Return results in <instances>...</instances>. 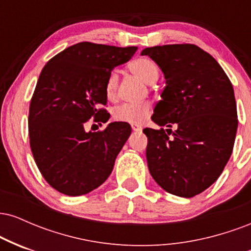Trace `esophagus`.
I'll use <instances>...</instances> for the list:
<instances>
[{"instance_id":"1","label":"esophagus","mask_w":251,"mask_h":251,"mask_svg":"<svg viewBox=\"0 0 251 251\" xmlns=\"http://www.w3.org/2000/svg\"><path fill=\"white\" fill-rule=\"evenodd\" d=\"M132 129H133L134 132H140V131H142V127H140V126H138V125H132Z\"/></svg>"}]
</instances>
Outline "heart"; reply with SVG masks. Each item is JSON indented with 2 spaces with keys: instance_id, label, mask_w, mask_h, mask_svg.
Wrapping results in <instances>:
<instances>
[{
  "instance_id": "obj_1",
  "label": "heart",
  "mask_w": 251,
  "mask_h": 251,
  "mask_svg": "<svg viewBox=\"0 0 251 251\" xmlns=\"http://www.w3.org/2000/svg\"><path fill=\"white\" fill-rule=\"evenodd\" d=\"M128 70L135 76L142 79L144 82L149 83V85L153 83L158 79V76H159L158 66L155 65L153 60L146 56H140L132 60L128 65ZM118 81H119V77H118L117 72H111L107 76L105 85V92L108 99L116 97ZM150 113H151V105L149 102L135 103V105L124 103V105L118 106V107L113 109L112 116H113V119L117 120V122L132 124V125H140L150 116Z\"/></svg>"
}]
</instances>
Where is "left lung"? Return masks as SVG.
<instances>
[{
  "label": "left lung",
  "mask_w": 251,
  "mask_h": 251,
  "mask_svg": "<svg viewBox=\"0 0 251 251\" xmlns=\"http://www.w3.org/2000/svg\"><path fill=\"white\" fill-rule=\"evenodd\" d=\"M142 55L166 79L152 120L169 128L143 131L150 174L169 194L194 197L217 180L232 153L238 125L234 88L220 63L198 46H155Z\"/></svg>",
  "instance_id": "obj_1"
}]
</instances>
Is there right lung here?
I'll list each match as a JSON object with an SVG mask.
<instances>
[{
    "instance_id": "1",
    "label": "right lung",
    "mask_w": 251,
    "mask_h": 251,
    "mask_svg": "<svg viewBox=\"0 0 251 251\" xmlns=\"http://www.w3.org/2000/svg\"><path fill=\"white\" fill-rule=\"evenodd\" d=\"M137 47L80 42L45 65L30 100L31 153L46 181L67 196L93 191L108 178L131 134L127 123L86 132L89 119L106 123L105 85L112 70L127 62Z\"/></svg>"
}]
</instances>
